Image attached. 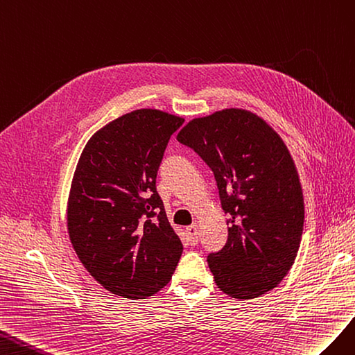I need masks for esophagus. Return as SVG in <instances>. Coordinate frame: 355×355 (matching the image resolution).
I'll use <instances>...</instances> for the list:
<instances>
[{"label":"esophagus","instance_id":"1","mask_svg":"<svg viewBox=\"0 0 355 355\" xmlns=\"http://www.w3.org/2000/svg\"><path fill=\"white\" fill-rule=\"evenodd\" d=\"M186 234H187V239L190 242V245H196L198 244V239H199V227L198 225H191L186 229Z\"/></svg>","mask_w":355,"mask_h":355}]
</instances>
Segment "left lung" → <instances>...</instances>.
I'll use <instances>...</instances> for the list:
<instances>
[{
	"label": "left lung",
	"mask_w": 355,
	"mask_h": 355,
	"mask_svg": "<svg viewBox=\"0 0 355 355\" xmlns=\"http://www.w3.org/2000/svg\"><path fill=\"white\" fill-rule=\"evenodd\" d=\"M177 139L214 172L227 242L208 256L217 287L254 299L277 287L300 247L305 205L295 162L265 120L226 108L190 120Z\"/></svg>",
	"instance_id": "left-lung-1"
}]
</instances>
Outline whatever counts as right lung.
Instances as JSON below:
<instances>
[{"instance_id": "1", "label": "right lung", "mask_w": 355, "mask_h": 355, "mask_svg": "<svg viewBox=\"0 0 355 355\" xmlns=\"http://www.w3.org/2000/svg\"><path fill=\"white\" fill-rule=\"evenodd\" d=\"M183 121L160 110H135L101 128L78 159L67 208L69 241L86 270L113 295L153 296L178 265L183 244L156 177Z\"/></svg>"}]
</instances>
